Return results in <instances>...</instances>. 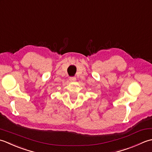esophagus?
<instances>
[{"label":"esophagus","instance_id":"34e87169","mask_svg":"<svg viewBox=\"0 0 152 152\" xmlns=\"http://www.w3.org/2000/svg\"><path fill=\"white\" fill-rule=\"evenodd\" d=\"M69 80H71V81L74 82V81H75V80H76V78L75 77H71L69 78Z\"/></svg>","mask_w":152,"mask_h":152}]
</instances>
